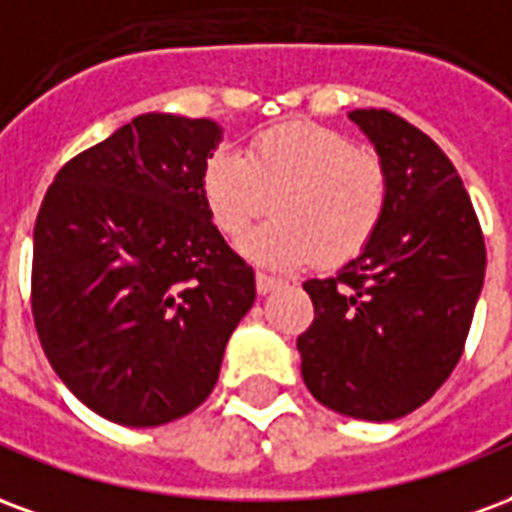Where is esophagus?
<instances>
[{
    "instance_id": "esophagus-1",
    "label": "esophagus",
    "mask_w": 512,
    "mask_h": 512,
    "mask_svg": "<svg viewBox=\"0 0 512 512\" xmlns=\"http://www.w3.org/2000/svg\"><path fill=\"white\" fill-rule=\"evenodd\" d=\"M255 285H257V293H260V296H266V293H271V290L282 285V279L271 277V274H263V271H257Z\"/></svg>"
}]
</instances>
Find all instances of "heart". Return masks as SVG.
<instances>
[{"label":"heart","instance_id":"obj_1","mask_svg":"<svg viewBox=\"0 0 512 512\" xmlns=\"http://www.w3.org/2000/svg\"><path fill=\"white\" fill-rule=\"evenodd\" d=\"M202 200L233 241L271 208L279 213L244 241L257 263L343 266L378 233L389 178L381 158L356 150L340 131L288 123L257 134L246 156L219 150L202 172Z\"/></svg>","mask_w":512,"mask_h":512}]
</instances>
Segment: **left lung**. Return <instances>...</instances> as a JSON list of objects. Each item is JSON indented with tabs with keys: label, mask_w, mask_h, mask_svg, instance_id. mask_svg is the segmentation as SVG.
<instances>
[{
	"label": "left lung",
	"mask_w": 512,
	"mask_h": 512,
	"mask_svg": "<svg viewBox=\"0 0 512 512\" xmlns=\"http://www.w3.org/2000/svg\"><path fill=\"white\" fill-rule=\"evenodd\" d=\"M389 200L373 241L337 277L307 279L315 321L296 345L318 403L370 422L406 417L458 365L485 277V241L441 147L386 109H354Z\"/></svg>",
	"instance_id": "8db88e82"
}]
</instances>
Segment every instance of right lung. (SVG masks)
Segmentation results:
<instances>
[{
    "mask_svg": "<svg viewBox=\"0 0 512 512\" xmlns=\"http://www.w3.org/2000/svg\"><path fill=\"white\" fill-rule=\"evenodd\" d=\"M213 120L134 117L71 158L35 222L32 318L62 384L128 428L186 417L211 395L255 271L202 200Z\"/></svg>",
    "mask_w": 512,
    "mask_h": 512,
    "instance_id": "obj_1",
    "label": "right lung"
}]
</instances>
